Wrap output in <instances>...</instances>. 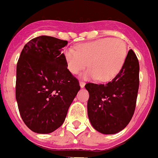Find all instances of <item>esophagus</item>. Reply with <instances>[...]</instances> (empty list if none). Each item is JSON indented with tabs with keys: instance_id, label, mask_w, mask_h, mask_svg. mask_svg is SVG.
Returning <instances> with one entry per match:
<instances>
[{
	"instance_id": "esophagus-1",
	"label": "esophagus",
	"mask_w": 158,
	"mask_h": 158,
	"mask_svg": "<svg viewBox=\"0 0 158 158\" xmlns=\"http://www.w3.org/2000/svg\"><path fill=\"white\" fill-rule=\"evenodd\" d=\"M79 85H80V88H84V86H85V83H84L83 81H80L79 82Z\"/></svg>"
}]
</instances>
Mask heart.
Here are the masks:
<instances>
[{
	"instance_id": "1",
	"label": "heart",
	"mask_w": 158,
	"mask_h": 158,
	"mask_svg": "<svg viewBox=\"0 0 158 158\" xmlns=\"http://www.w3.org/2000/svg\"><path fill=\"white\" fill-rule=\"evenodd\" d=\"M127 55V44L123 40L101 39L79 44L76 48L64 50L63 57L68 70L79 74L90 66L83 75L85 78H97L102 82L110 81L118 75Z\"/></svg>"
}]
</instances>
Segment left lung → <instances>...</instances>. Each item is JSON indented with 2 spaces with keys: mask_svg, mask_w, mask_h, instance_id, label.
<instances>
[{
  "mask_svg": "<svg viewBox=\"0 0 158 158\" xmlns=\"http://www.w3.org/2000/svg\"><path fill=\"white\" fill-rule=\"evenodd\" d=\"M139 61L132 49L114 79L106 84L88 83V115L95 130L116 134L130 123L134 114L139 89Z\"/></svg>",
  "mask_w": 158,
  "mask_h": 158,
  "instance_id": "8db88e82",
  "label": "left lung"
}]
</instances>
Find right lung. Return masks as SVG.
Returning a JSON list of instances; mask_svg holds the SVG:
<instances>
[{
	"label": "right lung",
	"instance_id": "add662e5",
	"mask_svg": "<svg viewBox=\"0 0 158 158\" xmlns=\"http://www.w3.org/2000/svg\"><path fill=\"white\" fill-rule=\"evenodd\" d=\"M66 40L41 35L23 48L17 63L16 101L24 123L38 134L57 130L80 89L62 53Z\"/></svg>",
	"mask_w": 158,
	"mask_h": 158
}]
</instances>
